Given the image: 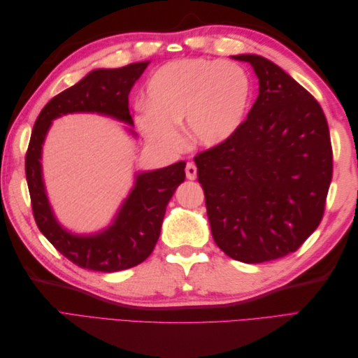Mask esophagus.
Returning a JSON list of instances; mask_svg holds the SVG:
<instances>
[{
    "mask_svg": "<svg viewBox=\"0 0 358 358\" xmlns=\"http://www.w3.org/2000/svg\"><path fill=\"white\" fill-rule=\"evenodd\" d=\"M185 173H187V178L189 180L196 179L197 178V167H196V164H194V162H188L187 167H185Z\"/></svg>",
    "mask_w": 358,
    "mask_h": 358,
    "instance_id": "obj_1",
    "label": "esophagus"
}]
</instances>
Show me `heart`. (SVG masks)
<instances>
[{
    "label": "heart",
    "instance_id": "obj_1",
    "mask_svg": "<svg viewBox=\"0 0 358 358\" xmlns=\"http://www.w3.org/2000/svg\"><path fill=\"white\" fill-rule=\"evenodd\" d=\"M251 90L249 74L236 62L173 61L149 79L145 112L137 122L149 142L161 149L182 145L178 125L183 119L194 142L220 146L241 128Z\"/></svg>",
    "mask_w": 358,
    "mask_h": 358
}]
</instances>
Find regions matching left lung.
<instances>
[{"label": "left lung", "instance_id": "left-lung-1", "mask_svg": "<svg viewBox=\"0 0 358 358\" xmlns=\"http://www.w3.org/2000/svg\"><path fill=\"white\" fill-rule=\"evenodd\" d=\"M251 64L259 94L236 134L194 157L215 243L237 262L282 258L320 225L333 176L326 115L276 64Z\"/></svg>", "mask_w": 358, "mask_h": 358}]
</instances>
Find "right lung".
I'll return each instance as SVG.
<instances>
[{
    "instance_id": "1",
    "label": "right lung",
    "mask_w": 358,
    "mask_h": 358,
    "mask_svg": "<svg viewBox=\"0 0 358 358\" xmlns=\"http://www.w3.org/2000/svg\"><path fill=\"white\" fill-rule=\"evenodd\" d=\"M148 64L145 61L121 69L91 71L43 107L31 133L25 175L38 230L71 263L95 272H119L143 263L152 254L167 204L185 180V161L140 173L113 224L99 234L78 236L64 230L53 216L41 178V145L53 119L67 113H101L133 125L128 95Z\"/></svg>"
}]
</instances>
